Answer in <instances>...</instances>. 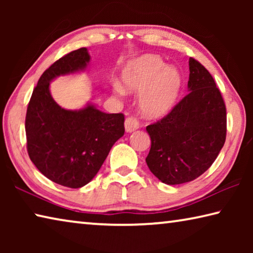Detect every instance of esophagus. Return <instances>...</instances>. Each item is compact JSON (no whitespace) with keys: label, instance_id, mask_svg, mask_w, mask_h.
Returning <instances> with one entry per match:
<instances>
[{"label":"esophagus","instance_id":"1","mask_svg":"<svg viewBox=\"0 0 253 253\" xmlns=\"http://www.w3.org/2000/svg\"><path fill=\"white\" fill-rule=\"evenodd\" d=\"M139 128V121L136 117H128L125 121V129L128 132H131Z\"/></svg>","mask_w":253,"mask_h":253}]
</instances>
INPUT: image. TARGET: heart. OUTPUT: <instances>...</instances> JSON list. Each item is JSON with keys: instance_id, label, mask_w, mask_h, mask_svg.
Segmentation results:
<instances>
[{"instance_id": "obj_1", "label": "heart", "mask_w": 253, "mask_h": 253, "mask_svg": "<svg viewBox=\"0 0 253 253\" xmlns=\"http://www.w3.org/2000/svg\"><path fill=\"white\" fill-rule=\"evenodd\" d=\"M123 81L126 91L140 92L139 109L147 118H160L170 111L182 88L178 72L151 54L131 61L123 71Z\"/></svg>"}]
</instances>
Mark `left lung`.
Returning <instances> with one entry per match:
<instances>
[{"label":"left lung","instance_id":"obj_1","mask_svg":"<svg viewBox=\"0 0 253 253\" xmlns=\"http://www.w3.org/2000/svg\"><path fill=\"white\" fill-rule=\"evenodd\" d=\"M188 92L161 121L148 125V169L169 185L193 181L210 169L226 137V109L211 74L190 58Z\"/></svg>","mask_w":253,"mask_h":253}]
</instances>
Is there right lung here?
<instances>
[{
	"mask_svg": "<svg viewBox=\"0 0 253 253\" xmlns=\"http://www.w3.org/2000/svg\"><path fill=\"white\" fill-rule=\"evenodd\" d=\"M85 48L71 51L46 69L33 89L25 116L30 160L51 181L79 188L96 176L110 148L125 132L123 114H106L93 105L67 110L53 100L50 81L84 70Z\"/></svg>",
	"mask_w": 253,
	"mask_h": 253,
	"instance_id": "obj_1",
	"label": "right lung"
}]
</instances>
